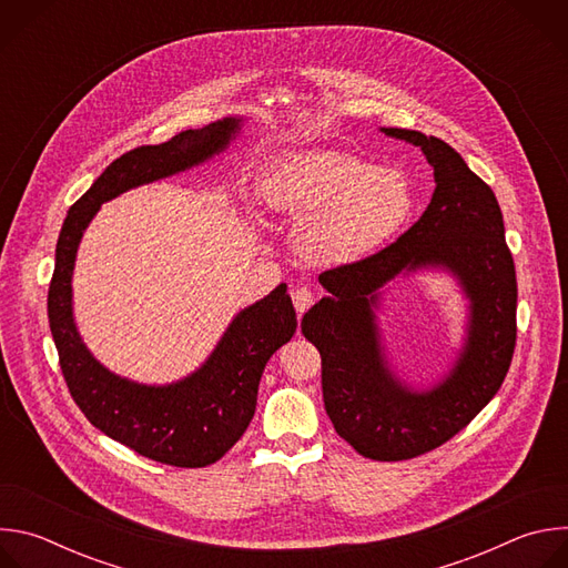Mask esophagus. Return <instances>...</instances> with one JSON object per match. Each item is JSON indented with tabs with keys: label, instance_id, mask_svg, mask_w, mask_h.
Listing matches in <instances>:
<instances>
[{
	"label": "esophagus",
	"instance_id": "esophagus-1",
	"mask_svg": "<svg viewBox=\"0 0 568 568\" xmlns=\"http://www.w3.org/2000/svg\"><path fill=\"white\" fill-rule=\"evenodd\" d=\"M292 301H294V307H296V312H298V316L303 314V312H307L312 305H314V301H316V294L310 290V287H296V290H292Z\"/></svg>",
	"mask_w": 568,
	"mask_h": 568
}]
</instances>
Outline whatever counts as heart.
<instances>
[{"label": "heart", "instance_id": "1", "mask_svg": "<svg viewBox=\"0 0 568 568\" xmlns=\"http://www.w3.org/2000/svg\"><path fill=\"white\" fill-rule=\"evenodd\" d=\"M263 202L274 213L303 220V261L346 267L373 256L404 229L416 195L399 169L342 152H294L265 175Z\"/></svg>", "mask_w": 568, "mask_h": 568}]
</instances>
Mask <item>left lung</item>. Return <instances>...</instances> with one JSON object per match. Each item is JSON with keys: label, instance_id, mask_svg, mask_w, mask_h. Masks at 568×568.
Wrapping results in <instances>:
<instances>
[{"label": "left lung", "instance_id": "8db88e82", "mask_svg": "<svg viewBox=\"0 0 568 568\" xmlns=\"http://www.w3.org/2000/svg\"><path fill=\"white\" fill-rule=\"evenodd\" d=\"M420 145L434 166L436 191L420 220L382 252L323 272L328 290L301 331L321 355V386L337 434L373 460L427 454L460 429L501 388L517 342V276L493 189L438 136L382 128ZM443 266L470 298L466 346L449 376L427 392L404 387L378 344V287L402 271Z\"/></svg>", "mask_w": 568, "mask_h": 568}]
</instances>
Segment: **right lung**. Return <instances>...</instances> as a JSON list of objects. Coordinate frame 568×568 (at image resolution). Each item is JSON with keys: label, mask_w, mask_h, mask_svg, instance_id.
I'll list each match as a JSON object with an SVG mask.
<instances>
[{"label": "right lung", "mask_w": 568, "mask_h": 568, "mask_svg": "<svg viewBox=\"0 0 568 568\" xmlns=\"http://www.w3.org/2000/svg\"><path fill=\"white\" fill-rule=\"evenodd\" d=\"M240 123L229 116L121 154L69 209L55 245L47 312L69 393L97 429L164 465L206 467L247 432L265 364L296 333L287 285L242 310L195 373L175 384L145 386L110 373L80 339L71 312L75 252L103 202L202 164L231 143Z\"/></svg>", "instance_id": "obj_1"}]
</instances>
